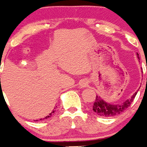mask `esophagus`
<instances>
[{
    "mask_svg": "<svg viewBox=\"0 0 147 147\" xmlns=\"http://www.w3.org/2000/svg\"><path fill=\"white\" fill-rule=\"evenodd\" d=\"M80 86L82 87V88L87 86H88V82H87V80H81L80 83Z\"/></svg>",
    "mask_w": 147,
    "mask_h": 147,
    "instance_id": "esophagus-1",
    "label": "esophagus"
}]
</instances>
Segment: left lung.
I'll return each instance as SVG.
<instances>
[{
  "label": "left lung",
  "instance_id": "left-lung-1",
  "mask_svg": "<svg viewBox=\"0 0 147 147\" xmlns=\"http://www.w3.org/2000/svg\"><path fill=\"white\" fill-rule=\"evenodd\" d=\"M138 59H139V55L137 53ZM138 91L133 96L126 101L124 102L121 104H117V105H111L109 103L105 102L102 99H101L100 96H96V100H94V105L92 106L94 112L98 116H103V117H112V116H117L126 110L128 107L130 105L134 100L135 96L137 94Z\"/></svg>",
  "mask_w": 147,
  "mask_h": 147
}]
</instances>
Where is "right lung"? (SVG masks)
Segmentation results:
<instances>
[{
  "label": "right lung",
  "mask_w": 147,
  "mask_h": 147,
  "mask_svg": "<svg viewBox=\"0 0 147 147\" xmlns=\"http://www.w3.org/2000/svg\"><path fill=\"white\" fill-rule=\"evenodd\" d=\"M55 111H54V110H53V111L51 112V113H50V114H49V115H47V116H45V117L44 119H39V120H42V119H48L49 117H51V116H52V114H53V113H54V112H55ZM36 121H38V120H36Z\"/></svg>",
  "instance_id": "1"
}]
</instances>
